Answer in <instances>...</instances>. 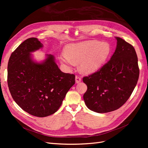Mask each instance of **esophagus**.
Returning a JSON list of instances; mask_svg holds the SVG:
<instances>
[{"label": "esophagus", "mask_w": 148, "mask_h": 148, "mask_svg": "<svg viewBox=\"0 0 148 148\" xmlns=\"http://www.w3.org/2000/svg\"><path fill=\"white\" fill-rule=\"evenodd\" d=\"M82 79H81V77L79 75H76L75 76V82L76 83H80L81 82Z\"/></svg>", "instance_id": "obj_1"}]
</instances>
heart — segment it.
<instances>
[{
    "mask_svg": "<svg viewBox=\"0 0 148 148\" xmlns=\"http://www.w3.org/2000/svg\"><path fill=\"white\" fill-rule=\"evenodd\" d=\"M65 54H61L59 59L67 66L74 62H80V68L84 73L96 71L109 57L111 46L107 42L97 40L83 41L67 44L64 49Z\"/></svg>",
    "mask_w": 148,
    "mask_h": 148,
    "instance_id": "b5f03b06",
    "label": "heart"
}]
</instances>
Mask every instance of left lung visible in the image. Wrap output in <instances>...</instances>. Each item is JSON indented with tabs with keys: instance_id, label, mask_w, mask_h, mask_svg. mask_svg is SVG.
I'll use <instances>...</instances> for the list:
<instances>
[{
	"instance_id": "left-lung-1",
	"label": "left lung",
	"mask_w": 148,
	"mask_h": 148,
	"mask_svg": "<svg viewBox=\"0 0 148 148\" xmlns=\"http://www.w3.org/2000/svg\"><path fill=\"white\" fill-rule=\"evenodd\" d=\"M111 59L98 71L84 77L88 89L83 99L88 108L104 113L118 109L133 92L139 77L134 47L119 37Z\"/></svg>"
}]
</instances>
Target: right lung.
<instances>
[{
	"instance_id": "right-lung-1",
	"label": "right lung",
	"mask_w": 148,
	"mask_h": 148,
	"mask_svg": "<svg viewBox=\"0 0 148 148\" xmlns=\"http://www.w3.org/2000/svg\"><path fill=\"white\" fill-rule=\"evenodd\" d=\"M36 38L23 41L11 54L8 64V85L15 102L37 117L55 113L75 83V75L62 72L52 54L42 63L35 62L30 53L42 47Z\"/></svg>"
}]
</instances>
